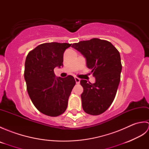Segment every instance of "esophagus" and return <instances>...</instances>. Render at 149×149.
Masks as SVG:
<instances>
[{"instance_id":"1","label":"esophagus","mask_w":149,"mask_h":149,"mask_svg":"<svg viewBox=\"0 0 149 149\" xmlns=\"http://www.w3.org/2000/svg\"><path fill=\"white\" fill-rule=\"evenodd\" d=\"M75 82H76V84L80 83V79L78 77H75Z\"/></svg>"}]
</instances>
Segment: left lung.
<instances>
[{
  "label": "left lung",
  "mask_w": 149,
  "mask_h": 149,
  "mask_svg": "<svg viewBox=\"0 0 149 149\" xmlns=\"http://www.w3.org/2000/svg\"><path fill=\"white\" fill-rule=\"evenodd\" d=\"M72 47L86 58L87 67L95 78L93 84L80 81L84 89L83 109L91 115H100L111 105L118 89L122 68L120 53L111 43L99 38L81 41Z\"/></svg>",
  "instance_id": "1"
}]
</instances>
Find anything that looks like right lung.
I'll return each instance as SVG.
<instances>
[{
    "instance_id": "add662e5",
    "label": "right lung",
    "mask_w": 149,
    "mask_h": 149,
    "mask_svg": "<svg viewBox=\"0 0 149 149\" xmlns=\"http://www.w3.org/2000/svg\"><path fill=\"white\" fill-rule=\"evenodd\" d=\"M71 46L67 43H45L28 54L24 78L30 99L44 115L58 116L67 108L68 100L75 84L74 77H56L54 69L63 66V54Z\"/></svg>"
}]
</instances>
